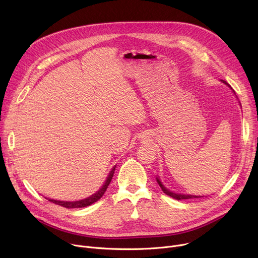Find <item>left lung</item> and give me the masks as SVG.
Wrapping results in <instances>:
<instances>
[{"instance_id":"left-lung-1","label":"left lung","mask_w":258,"mask_h":258,"mask_svg":"<svg viewBox=\"0 0 258 258\" xmlns=\"http://www.w3.org/2000/svg\"><path fill=\"white\" fill-rule=\"evenodd\" d=\"M224 83L226 84V85H228L226 81H224ZM157 181H158V184L160 185V187H161V189L162 190H163V192L164 194H166L167 196H169V197H171V198H173V199H175V200H188V199H194V198H200V197H196V196H188V195H179V194H174V192H171V191H169L168 189H166L163 185H162V183L160 182V180L157 178Z\"/></svg>"}]
</instances>
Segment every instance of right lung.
I'll return each instance as SVG.
<instances>
[{
    "label": "right lung",
    "instance_id": "1",
    "mask_svg": "<svg viewBox=\"0 0 258 258\" xmlns=\"http://www.w3.org/2000/svg\"><path fill=\"white\" fill-rule=\"evenodd\" d=\"M114 171H115V167H113V169L111 170L110 174H108V177L104 183V185L102 186V188L100 189V190L98 192H96L95 195H93L92 197L88 198V199H85V200H81V201H76V202H62V201H56V200H50V202L54 203V204L56 205H59V206H62L64 208H83V207H87V206H90L92 205L93 203L97 202L105 192L107 186L110 185L111 181H112V178L114 175Z\"/></svg>",
    "mask_w": 258,
    "mask_h": 258
}]
</instances>
